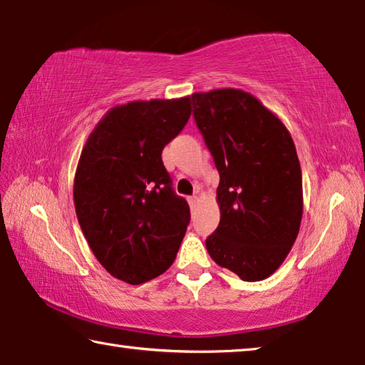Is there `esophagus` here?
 I'll use <instances>...</instances> for the list:
<instances>
[{
	"label": "esophagus",
	"mask_w": 365,
	"mask_h": 365,
	"mask_svg": "<svg viewBox=\"0 0 365 365\" xmlns=\"http://www.w3.org/2000/svg\"><path fill=\"white\" fill-rule=\"evenodd\" d=\"M188 202H190L191 209H193V207L196 206V202H197V196H196V195H195V196H190V197H188Z\"/></svg>",
	"instance_id": "34e87169"
}]
</instances>
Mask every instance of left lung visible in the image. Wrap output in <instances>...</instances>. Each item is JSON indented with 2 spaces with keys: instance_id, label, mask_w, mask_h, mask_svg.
Masks as SVG:
<instances>
[{
  "instance_id": "1",
  "label": "left lung",
  "mask_w": 365,
  "mask_h": 365,
  "mask_svg": "<svg viewBox=\"0 0 365 365\" xmlns=\"http://www.w3.org/2000/svg\"><path fill=\"white\" fill-rule=\"evenodd\" d=\"M191 100L220 177V222L206 240L209 256L245 282L267 279L292 251L302 217L292 135L248 91L217 88Z\"/></svg>"
}]
</instances>
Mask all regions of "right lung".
I'll return each instance as SVG.
<instances>
[{"label": "right lung", "mask_w": 365, "mask_h": 365, "mask_svg": "<svg viewBox=\"0 0 365 365\" xmlns=\"http://www.w3.org/2000/svg\"><path fill=\"white\" fill-rule=\"evenodd\" d=\"M190 115V96L119 104L80 154L73 178L80 228L103 267L130 285L170 267L190 224L188 202L174 193L160 158Z\"/></svg>", "instance_id": "1"}]
</instances>
